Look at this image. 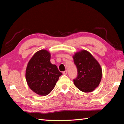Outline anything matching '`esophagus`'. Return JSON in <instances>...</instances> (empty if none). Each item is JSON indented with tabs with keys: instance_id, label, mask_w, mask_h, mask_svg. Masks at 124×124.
<instances>
[{
	"instance_id": "obj_1",
	"label": "esophagus",
	"mask_w": 124,
	"mask_h": 124,
	"mask_svg": "<svg viewBox=\"0 0 124 124\" xmlns=\"http://www.w3.org/2000/svg\"><path fill=\"white\" fill-rule=\"evenodd\" d=\"M67 73H68L67 70H65V71H64L63 72V75H67Z\"/></svg>"
}]
</instances>
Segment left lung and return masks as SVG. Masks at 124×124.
Returning a JSON list of instances; mask_svg holds the SVG:
<instances>
[{
	"mask_svg": "<svg viewBox=\"0 0 124 124\" xmlns=\"http://www.w3.org/2000/svg\"><path fill=\"white\" fill-rule=\"evenodd\" d=\"M72 57L78 71L77 77L73 80L75 86L85 93L93 92L101 82V65L93 55L85 49L75 53Z\"/></svg>",
	"mask_w": 124,
	"mask_h": 124,
	"instance_id": "1",
	"label": "left lung"
}]
</instances>
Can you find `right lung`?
Returning a JSON list of instances; mask_svg holds the SVG:
<instances>
[{
	"label": "right lung",
	"mask_w": 124,
	"mask_h": 124,
	"mask_svg": "<svg viewBox=\"0 0 124 124\" xmlns=\"http://www.w3.org/2000/svg\"><path fill=\"white\" fill-rule=\"evenodd\" d=\"M51 57L47 50L38 51L31 58L26 68L25 78L29 87L40 96L51 93L62 75L56 65L51 63Z\"/></svg>",
	"instance_id": "obj_1"
}]
</instances>
